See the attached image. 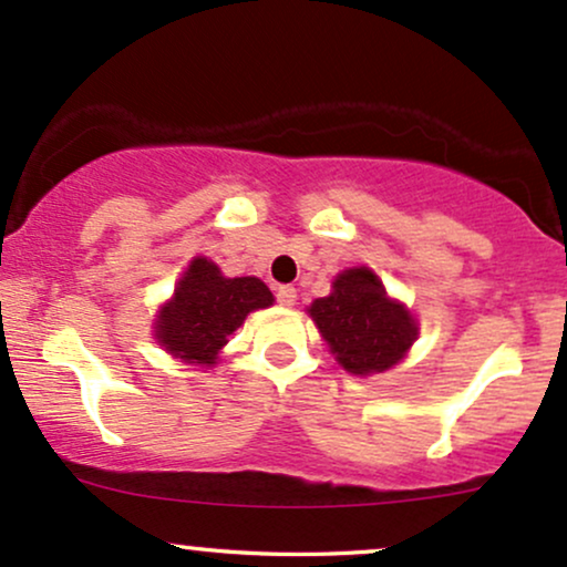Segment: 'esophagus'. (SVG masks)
<instances>
[{
	"label": "esophagus",
	"mask_w": 567,
	"mask_h": 567,
	"mask_svg": "<svg viewBox=\"0 0 567 567\" xmlns=\"http://www.w3.org/2000/svg\"><path fill=\"white\" fill-rule=\"evenodd\" d=\"M296 298H298V292H296V288H292V285H279V288H277V301L282 306H292V303H296Z\"/></svg>",
	"instance_id": "1"
}]
</instances>
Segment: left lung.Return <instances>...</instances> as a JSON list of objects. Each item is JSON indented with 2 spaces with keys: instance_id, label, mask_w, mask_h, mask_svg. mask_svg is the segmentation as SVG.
<instances>
[{
  "instance_id": "1",
  "label": "left lung",
  "mask_w": 567,
  "mask_h": 567,
  "mask_svg": "<svg viewBox=\"0 0 567 567\" xmlns=\"http://www.w3.org/2000/svg\"><path fill=\"white\" fill-rule=\"evenodd\" d=\"M309 315L336 360L354 375L396 365L419 330L405 306L389 301L379 277L365 266L338 275L333 292L317 298Z\"/></svg>"
}]
</instances>
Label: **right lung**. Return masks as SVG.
<instances>
[{"label":"right lung","mask_w":567,"mask_h":567,"mask_svg":"<svg viewBox=\"0 0 567 567\" xmlns=\"http://www.w3.org/2000/svg\"><path fill=\"white\" fill-rule=\"evenodd\" d=\"M275 296L258 277H224L207 258H194L175 298L159 311L157 338L171 354L216 365V354L245 317L271 306Z\"/></svg>","instance_id":"1"}]
</instances>
